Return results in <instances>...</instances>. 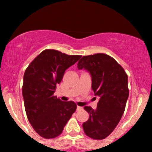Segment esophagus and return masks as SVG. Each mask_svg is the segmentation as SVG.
Masks as SVG:
<instances>
[{
	"label": "esophagus",
	"mask_w": 152,
	"mask_h": 152,
	"mask_svg": "<svg viewBox=\"0 0 152 152\" xmlns=\"http://www.w3.org/2000/svg\"><path fill=\"white\" fill-rule=\"evenodd\" d=\"M76 110H77V111H81V110H83V107L78 106L77 108H76Z\"/></svg>",
	"instance_id": "esophagus-1"
}]
</instances>
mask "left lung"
I'll return each instance as SVG.
<instances>
[{
  "label": "left lung",
  "mask_w": 152,
  "mask_h": 152,
  "mask_svg": "<svg viewBox=\"0 0 152 152\" xmlns=\"http://www.w3.org/2000/svg\"><path fill=\"white\" fill-rule=\"evenodd\" d=\"M78 70L85 69L91 76V88L99 97L96 109L84 106L89 118L83 124L85 134L101 140L114 130L124 112L129 97L128 76L112 57L104 53L83 56Z\"/></svg>",
  "instance_id": "obj_1"
}]
</instances>
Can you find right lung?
Segmentation results:
<instances>
[{"label": "right lung", "instance_id": "add662e5", "mask_svg": "<svg viewBox=\"0 0 152 152\" xmlns=\"http://www.w3.org/2000/svg\"><path fill=\"white\" fill-rule=\"evenodd\" d=\"M81 57L46 49L26 69L22 88L26 112L31 126L41 137L53 139L60 135L76 111L74 102H63L53 94L65 71Z\"/></svg>", "mask_w": 152, "mask_h": 152}]
</instances>
